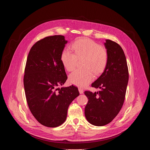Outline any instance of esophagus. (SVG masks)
Instances as JSON below:
<instances>
[{"label":"esophagus","mask_w":150,"mask_h":150,"mask_svg":"<svg viewBox=\"0 0 150 150\" xmlns=\"http://www.w3.org/2000/svg\"><path fill=\"white\" fill-rule=\"evenodd\" d=\"M78 90H79V92L80 94H83V89H82L81 88H78Z\"/></svg>","instance_id":"obj_1"}]
</instances>
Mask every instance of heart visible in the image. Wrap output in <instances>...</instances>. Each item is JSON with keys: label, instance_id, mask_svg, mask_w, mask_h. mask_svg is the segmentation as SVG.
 Here are the masks:
<instances>
[{"label": "heart", "instance_id": "heart-1", "mask_svg": "<svg viewBox=\"0 0 150 150\" xmlns=\"http://www.w3.org/2000/svg\"><path fill=\"white\" fill-rule=\"evenodd\" d=\"M74 53L68 48L64 49L60 56L63 67L68 71L75 68L77 59L85 58L83 70H75L69 76V81L79 87H84L93 79V72L97 75L101 73L106 67L108 55L105 49L88 38H81L72 45Z\"/></svg>", "mask_w": 150, "mask_h": 150}]
</instances>
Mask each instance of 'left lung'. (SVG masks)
Listing matches in <instances>:
<instances>
[{
	"instance_id": "left-lung-1",
	"label": "left lung",
	"mask_w": 150,
	"mask_h": 150,
	"mask_svg": "<svg viewBox=\"0 0 150 150\" xmlns=\"http://www.w3.org/2000/svg\"><path fill=\"white\" fill-rule=\"evenodd\" d=\"M108 55L102 74L91 84L100 91L84 94L88 99L85 116L91 124L101 126L111 122L123 104L129 73L126 59L122 47L116 42L105 40L104 43Z\"/></svg>"
}]
</instances>
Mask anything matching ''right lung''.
I'll return each mask as SVG.
<instances>
[{"label":"right lung","mask_w":150,"mask_h":150,"mask_svg":"<svg viewBox=\"0 0 150 150\" xmlns=\"http://www.w3.org/2000/svg\"><path fill=\"white\" fill-rule=\"evenodd\" d=\"M67 42L63 35L45 37L33 45L27 60L24 77L27 101L34 117L47 127L65 122L69 105L79 95L74 85L58 87L68 78L60 60Z\"/></svg>","instance_id":"1"}]
</instances>
